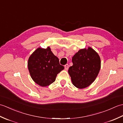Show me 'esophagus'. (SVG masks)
<instances>
[{"label":"esophagus","mask_w":123,"mask_h":123,"mask_svg":"<svg viewBox=\"0 0 123 123\" xmlns=\"http://www.w3.org/2000/svg\"><path fill=\"white\" fill-rule=\"evenodd\" d=\"M64 68H65V70H68V69H69V65L68 64L65 65V66H64Z\"/></svg>","instance_id":"1"}]
</instances>
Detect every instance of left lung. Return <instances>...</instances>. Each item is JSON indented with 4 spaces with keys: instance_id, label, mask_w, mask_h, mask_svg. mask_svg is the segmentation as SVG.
Masks as SVG:
<instances>
[{
    "instance_id": "8db88e82",
    "label": "left lung",
    "mask_w": 123,
    "mask_h": 123,
    "mask_svg": "<svg viewBox=\"0 0 123 123\" xmlns=\"http://www.w3.org/2000/svg\"><path fill=\"white\" fill-rule=\"evenodd\" d=\"M73 66L68 73L75 87L79 89L88 87L95 80L101 67L98 54L90 47L81 49L72 57Z\"/></svg>"
}]
</instances>
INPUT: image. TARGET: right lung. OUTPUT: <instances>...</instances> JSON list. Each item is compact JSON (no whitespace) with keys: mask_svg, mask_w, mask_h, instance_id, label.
<instances>
[{"mask_svg":"<svg viewBox=\"0 0 123 123\" xmlns=\"http://www.w3.org/2000/svg\"><path fill=\"white\" fill-rule=\"evenodd\" d=\"M59 60L52 53L49 47L38 48L28 60V69L34 81L42 87L54 82L57 74L64 69Z\"/></svg>","mask_w":123,"mask_h":123,"instance_id":"1","label":"right lung"}]
</instances>
